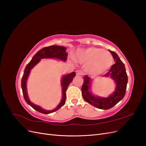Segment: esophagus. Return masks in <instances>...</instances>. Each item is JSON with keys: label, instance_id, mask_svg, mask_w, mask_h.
<instances>
[{"label": "esophagus", "instance_id": "obj_1", "mask_svg": "<svg viewBox=\"0 0 146 146\" xmlns=\"http://www.w3.org/2000/svg\"><path fill=\"white\" fill-rule=\"evenodd\" d=\"M76 75H77V76H81L83 75V72H82V70H77L76 71Z\"/></svg>", "mask_w": 146, "mask_h": 146}]
</instances>
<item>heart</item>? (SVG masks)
I'll use <instances>...</instances> for the list:
<instances>
[{
  "label": "heart",
  "instance_id": "obj_1",
  "mask_svg": "<svg viewBox=\"0 0 146 146\" xmlns=\"http://www.w3.org/2000/svg\"><path fill=\"white\" fill-rule=\"evenodd\" d=\"M76 60L81 63L88 64V69L99 74L108 70L113 62V56L109 52L98 47L79 50L76 55Z\"/></svg>",
  "mask_w": 146,
  "mask_h": 146
}]
</instances>
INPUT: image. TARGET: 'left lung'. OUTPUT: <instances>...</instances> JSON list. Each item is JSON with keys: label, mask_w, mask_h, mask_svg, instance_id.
I'll return each instance as SVG.
<instances>
[{"label": "left lung", "mask_w": 146, "mask_h": 146, "mask_svg": "<svg viewBox=\"0 0 146 146\" xmlns=\"http://www.w3.org/2000/svg\"><path fill=\"white\" fill-rule=\"evenodd\" d=\"M115 64L112 65L110 71L105 74L104 77L110 76L116 83V88L114 93L107 98L94 97L89 91L91 85V79L88 76L83 77V83L82 87L83 98L86 102L94 107L102 110H108L113 107L124 97L126 92L128 77L125 65L119 58L116 53L110 50Z\"/></svg>", "instance_id": "left-lung-1"}]
</instances>
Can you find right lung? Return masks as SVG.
<instances>
[{"mask_svg":"<svg viewBox=\"0 0 146 146\" xmlns=\"http://www.w3.org/2000/svg\"><path fill=\"white\" fill-rule=\"evenodd\" d=\"M66 48L63 46H50L48 47H45L41 50H39L36 54H35L32 58V60L26 66V67L24 70V75L22 78L21 80V87L22 90H23V93L24 96V98L29 105H30L33 109L36 110L37 111L43 114H49L56 111L60 108L62 106H63L66 102V91L69 86V84L71 83L73 78L76 76V72H73L70 73L69 74L66 75V76L63 77L62 80H61V85H62L63 89H62V93H63V98L61 100L60 104L57 106V107L55 109L51 110V111H46V110L42 109L39 106L35 105L32 104L30 101L29 97L27 96V88H26V82H27V79L29 76V74L30 73V70L32 69L34 66L36 65L39 61L42 58H58L62 61H66L67 60L68 54L66 52Z\"/></svg>","mask_w":146,"mask_h":146,"instance_id":"obj_1","label":"right lung"}]
</instances>
